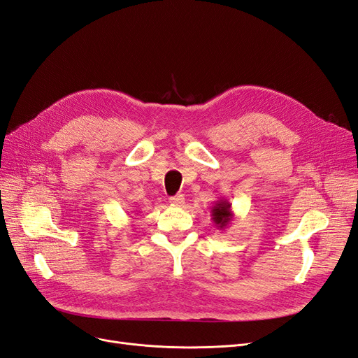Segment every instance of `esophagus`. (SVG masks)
Segmentation results:
<instances>
[{"instance_id":"34e87169","label":"esophagus","mask_w":358,"mask_h":358,"mask_svg":"<svg viewBox=\"0 0 358 358\" xmlns=\"http://www.w3.org/2000/svg\"><path fill=\"white\" fill-rule=\"evenodd\" d=\"M170 203H171L173 206H178V208H180V206L185 204V197H183L182 194H178V196L170 197Z\"/></svg>"}]
</instances>
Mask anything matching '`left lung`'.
Listing matches in <instances>:
<instances>
[{
	"label": "left lung",
	"instance_id": "1",
	"mask_svg": "<svg viewBox=\"0 0 358 358\" xmlns=\"http://www.w3.org/2000/svg\"><path fill=\"white\" fill-rule=\"evenodd\" d=\"M210 213H212V220L218 230H225L227 225H229L234 218V213L231 210V203L224 197L215 201V206L212 208Z\"/></svg>",
	"mask_w": 358,
	"mask_h": 358
}]
</instances>
